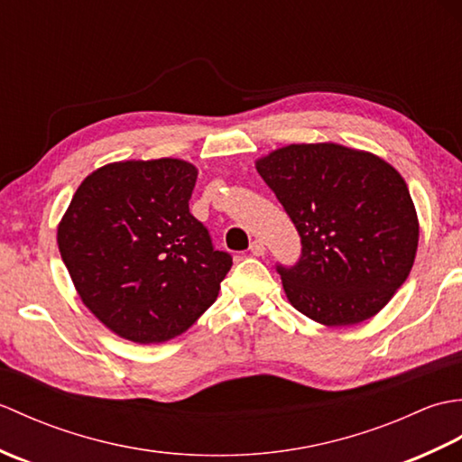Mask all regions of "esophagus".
Segmentation results:
<instances>
[{
    "label": "esophagus",
    "mask_w": 462,
    "mask_h": 462,
    "mask_svg": "<svg viewBox=\"0 0 462 462\" xmlns=\"http://www.w3.org/2000/svg\"><path fill=\"white\" fill-rule=\"evenodd\" d=\"M250 252L254 254V256H263V254H266V246H263L262 240H252L250 242Z\"/></svg>",
    "instance_id": "34e87169"
}]
</instances>
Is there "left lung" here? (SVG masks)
<instances>
[{"label": "left lung", "instance_id": "1", "mask_svg": "<svg viewBox=\"0 0 462 462\" xmlns=\"http://www.w3.org/2000/svg\"><path fill=\"white\" fill-rule=\"evenodd\" d=\"M256 169L301 238L296 266H276L291 306L333 328L385 308L419 244L403 176L375 154L336 143L283 146Z\"/></svg>", "mask_w": 462, "mask_h": 462}]
</instances>
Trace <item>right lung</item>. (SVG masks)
Wrapping results in <instances>:
<instances>
[{
	"mask_svg": "<svg viewBox=\"0 0 462 462\" xmlns=\"http://www.w3.org/2000/svg\"><path fill=\"white\" fill-rule=\"evenodd\" d=\"M196 176L179 159L106 164L81 182L59 222L69 276L116 336L169 341L218 298L232 256L190 214Z\"/></svg>",
	"mask_w": 462,
	"mask_h": 462,
	"instance_id": "right-lung-1",
	"label": "right lung"
}]
</instances>
